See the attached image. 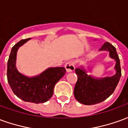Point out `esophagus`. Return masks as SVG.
<instances>
[{"label": "esophagus", "mask_w": 128, "mask_h": 128, "mask_svg": "<svg viewBox=\"0 0 128 128\" xmlns=\"http://www.w3.org/2000/svg\"><path fill=\"white\" fill-rule=\"evenodd\" d=\"M65 68L66 70V71L68 72H72L74 71L75 70V66H74V64L71 62H68L65 64Z\"/></svg>", "instance_id": "obj_1"}]
</instances>
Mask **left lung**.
<instances>
[{
  "mask_svg": "<svg viewBox=\"0 0 128 128\" xmlns=\"http://www.w3.org/2000/svg\"><path fill=\"white\" fill-rule=\"evenodd\" d=\"M99 50L109 51L110 58L116 61V74L112 77L94 78L87 75L83 68H76L78 81L74 88V96L78 102L84 105H94L104 102L114 91L121 78L120 60L115 47L106 42Z\"/></svg>",
  "mask_w": 128,
  "mask_h": 128,
  "instance_id": "1",
  "label": "left lung"
}]
</instances>
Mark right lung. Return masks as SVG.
<instances>
[{
  "label": "right lung",
  "mask_w": 128,
  "mask_h": 128,
  "mask_svg": "<svg viewBox=\"0 0 128 128\" xmlns=\"http://www.w3.org/2000/svg\"><path fill=\"white\" fill-rule=\"evenodd\" d=\"M29 40H22L12 48L7 62V81L14 93L24 102L44 103L53 96L54 86L65 75L66 69L64 67L48 68L32 78L18 72L16 67L17 51Z\"/></svg>",
  "instance_id": "obj_1"
}]
</instances>
